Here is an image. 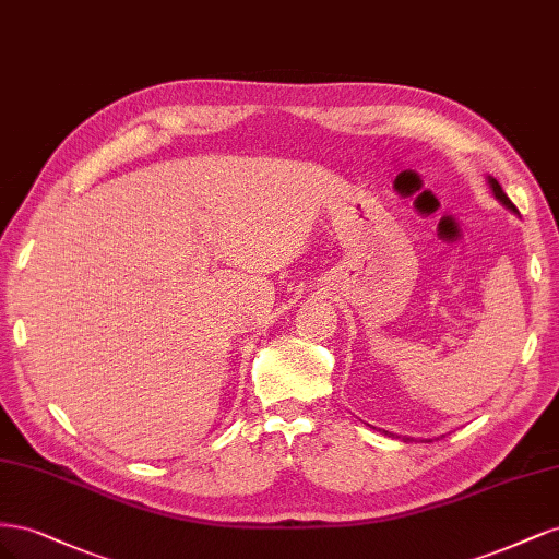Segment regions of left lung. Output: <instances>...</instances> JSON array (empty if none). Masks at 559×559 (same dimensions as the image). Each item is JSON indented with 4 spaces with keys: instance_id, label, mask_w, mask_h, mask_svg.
Masks as SVG:
<instances>
[{
    "instance_id": "1",
    "label": "left lung",
    "mask_w": 559,
    "mask_h": 559,
    "mask_svg": "<svg viewBox=\"0 0 559 559\" xmlns=\"http://www.w3.org/2000/svg\"><path fill=\"white\" fill-rule=\"evenodd\" d=\"M489 186H492V193H495V195H497V198H499V200L503 202V205H506V207H509V210H513V212H518V207L513 205V202H511V198L503 193V189H501V183H499L497 179H492V177H489Z\"/></svg>"
}]
</instances>
